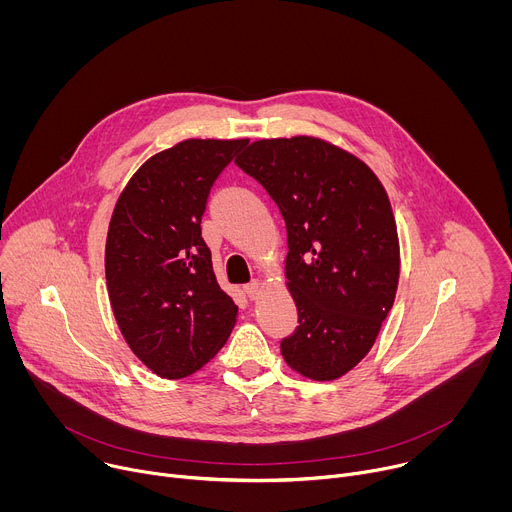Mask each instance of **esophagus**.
I'll list each match as a JSON object with an SVG mask.
<instances>
[{
	"instance_id": "obj_1",
	"label": "esophagus",
	"mask_w": 512,
	"mask_h": 512,
	"mask_svg": "<svg viewBox=\"0 0 512 512\" xmlns=\"http://www.w3.org/2000/svg\"><path fill=\"white\" fill-rule=\"evenodd\" d=\"M261 287H263L261 281H259V279H253L251 283L245 285V294H247L251 300H257V298L261 296Z\"/></svg>"
}]
</instances>
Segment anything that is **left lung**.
I'll list each match as a JSON object with an SVG mask.
<instances>
[{"label": "left lung", "instance_id": "obj_1", "mask_svg": "<svg viewBox=\"0 0 512 512\" xmlns=\"http://www.w3.org/2000/svg\"><path fill=\"white\" fill-rule=\"evenodd\" d=\"M277 204L287 229L285 277L300 326L285 362L334 381L369 354L393 308L399 237L375 172L318 137L259 139L235 160Z\"/></svg>", "mask_w": 512, "mask_h": 512}]
</instances>
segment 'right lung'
I'll return each instance as SVG.
<instances>
[{"label":"right lung","mask_w":512,"mask_h":512,"mask_svg":"<svg viewBox=\"0 0 512 512\" xmlns=\"http://www.w3.org/2000/svg\"><path fill=\"white\" fill-rule=\"evenodd\" d=\"M245 145L184 139L145 162L113 208L105 245L111 308L133 354L162 379L202 369L237 322L200 221L214 180Z\"/></svg>","instance_id":"add662e5"}]
</instances>
